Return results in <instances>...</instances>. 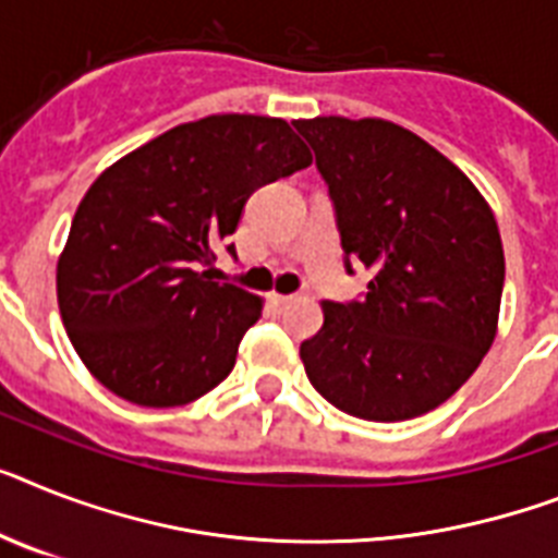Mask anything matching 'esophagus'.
<instances>
[{"label": "esophagus", "mask_w": 558, "mask_h": 558, "mask_svg": "<svg viewBox=\"0 0 558 558\" xmlns=\"http://www.w3.org/2000/svg\"><path fill=\"white\" fill-rule=\"evenodd\" d=\"M274 305L276 307H284V305H290V302H296V296H284V293H274Z\"/></svg>", "instance_id": "1"}]
</instances>
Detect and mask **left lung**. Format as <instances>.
<instances>
[{"label": "left lung", "instance_id": "left-lung-1", "mask_svg": "<svg viewBox=\"0 0 558 558\" xmlns=\"http://www.w3.org/2000/svg\"><path fill=\"white\" fill-rule=\"evenodd\" d=\"M328 182L344 265L362 262V302H322L299 356L333 408L404 422L448 402L499 328L505 251L471 179L388 119H299Z\"/></svg>", "mask_w": 558, "mask_h": 558}]
</instances>
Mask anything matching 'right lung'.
Instances as JSON below:
<instances>
[{
  "label": "right lung",
  "instance_id": "1",
  "mask_svg": "<svg viewBox=\"0 0 558 558\" xmlns=\"http://www.w3.org/2000/svg\"><path fill=\"white\" fill-rule=\"evenodd\" d=\"M311 162L284 119L216 113L96 177L59 253L57 299L71 344L110 393L179 408L233 371L262 299L202 268L256 187Z\"/></svg>",
  "mask_w": 558,
  "mask_h": 558
}]
</instances>
